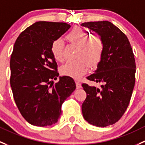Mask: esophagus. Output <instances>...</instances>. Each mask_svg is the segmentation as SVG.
Instances as JSON below:
<instances>
[{
    "label": "esophagus",
    "mask_w": 145,
    "mask_h": 145,
    "mask_svg": "<svg viewBox=\"0 0 145 145\" xmlns=\"http://www.w3.org/2000/svg\"><path fill=\"white\" fill-rule=\"evenodd\" d=\"M76 89H80L82 87V84L79 82H76Z\"/></svg>",
    "instance_id": "esophagus-1"
}]
</instances>
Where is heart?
<instances>
[{
	"instance_id": "1",
	"label": "heart",
	"mask_w": 145,
	"mask_h": 145,
	"mask_svg": "<svg viewBox=\"0 0 145 145\" xmlns=\"http://www.w3.org/2000/svg\"><path fill=\"white\" fill-rule=\"evenodd\" d=\"M90 36L91 33L81 27H75L66 35V39L70 44L77 46L76 56L78 58L67 61L61 67L62 75L79 79L89 71V63L92 66L98 64L104 51L103 40L99 36H94L88 39ZM51 52L55 60L61 61L63 54L61 39H56L52 42Z\"/></svg>"
}]
</instances>
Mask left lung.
<instances>
[{
	"label": "left lung",
	"mask_w": 145,
	"mask_h": 145,
	"mask_svg": "<svg viewBox=\"0 0 145 145\" xmlns=\"http://www.w3.org/2000/svg\"><path fill=\"white\" fill-rule=\"evenodd\" d=\"M82 25L98 33L104 43L97 69L86 77L102 83L101 89L82 84L86 93L82 114L89 124L105 127L118 121L129 106L135 84V56L127 37L111 22L91 21Z\"/></svg>",
	"instance_id": "obj_1"
}]
</instances>
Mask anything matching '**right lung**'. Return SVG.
<instances>
[{
	"label": "right lung",
	"mask_w": 145,
	"mask_h": 145,
	"mask_svg": "<svg viewBox=\"0 0 145 145\" xmlns=\"http://www.w3.org/2000/svg\"><path fill=\"white\" fill-rule=\"evenodd\" d=\"M71 27L66 23L39 21L25 29L15 42L10 56V83L24 118L32 125L55 124L61 105L75 90L74 79L60 76L51 52L52 42Z\"/></svg>",
	"instance_id": "right-lung-1"
}]
</instances>
